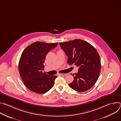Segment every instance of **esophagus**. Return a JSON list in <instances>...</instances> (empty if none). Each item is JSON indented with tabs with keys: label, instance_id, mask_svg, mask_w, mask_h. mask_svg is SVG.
<instances>
[{
	"label": "esophagus",
	"instance_id": "obj_1",
	"mask_svg": "<svg viewBox=\"0 0 121 121\" xmlns=\"http://www.w3.org/2000/svg\"><path fill=\"white\" fill-rule=\"evenodd\" d=\"M60 76H65V75H66V74H59Z\"/></svg>",
	"mask_w": 121,
	"mask_h": 121
}]
</instances>
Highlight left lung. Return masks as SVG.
Returning <instances> with one entry per match:
<instances>
[{
    "label": "left lung",
    "mask_w": 121,
    "mask_h": 121,
    "mask_svg": "<svg viewBox=\"0 0 121 121\" xmlns=\"http://www.w3.org/2000/svg\"><path fill=\"white\" fill-rule=\"evenodd\" d=\"M68 57V65L79 67L78 72L73 74V81L69 84L73 90L86 91L97 82L100 71V60L96 49L87 42L81 39L59 43Z\"/></svg>",
    "instance_id": "left-lung-1"
}]
</instances>
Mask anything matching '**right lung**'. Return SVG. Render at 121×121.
<instances>
[{
	"label": "right lung",
	"mask_w": 121,
	"mask_h": 121,
	"mask_svg": "<svg viewBox=\"0 0 121 121\" xmlns=\"http://www.w3.org/2000/svg\"><path fill=\"white\" fill-rule=\"evenodd\" d=\"M58 43L38 41L30 44L23 51L19 63V71L25 86L30 91L43 94L54 86L57 76L48 75L43 72V70L47 54Z\"/></svg>",
	"instance_id": "add662e5"
}]
</instances>
